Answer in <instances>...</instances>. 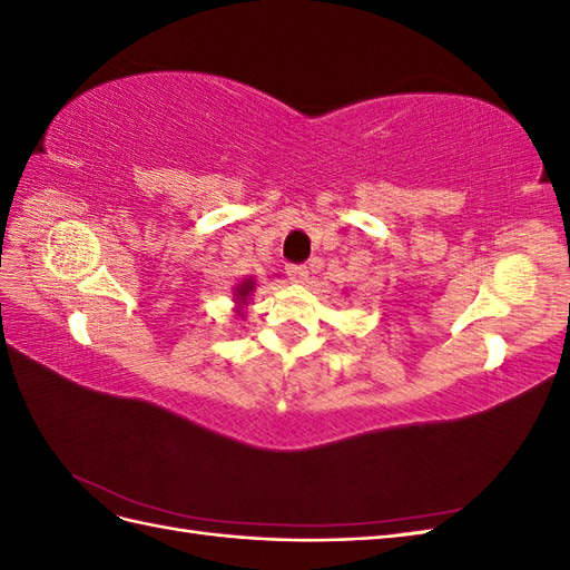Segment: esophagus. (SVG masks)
<instances>
[{
    "label": "esophagus",
    "instance_id": "1",
    "mask_svg": "<svg viewBox=\"0 0 570 570\" xmlns=\"http://www.w3.org/2000/svg\"><path fill=\"white\" fill-rule=\"evenodd\" d=\"M287 275L292 283H306L308 281V266L306 264H289Z\"/></svg>",
    "mask_w": 570,
    "mask_h": 570
}]
</instances>
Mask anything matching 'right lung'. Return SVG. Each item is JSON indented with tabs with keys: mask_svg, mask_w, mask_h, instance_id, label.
I'll use <instances>...</instances> for the list:
<instances>
[{
	"mask_svg": "<svg viewBox=\"0 0 570 570\" xmlns=\"http://www.w3.org/2000/svg\"><path fill=\"white\" fill-rule=\"evenodd\" d=\"M254 285H256V283H254L252 278H247L245 283H239V285L235 287V297H237L239 304H247V297L254 292ZM237 314H243V312H237Z\"/></svg>",
	"mask_w": 570,
	"mask_h": 570,
	"instance_id": "obj_1",
	"label": "right lung"
}]
</instances>
